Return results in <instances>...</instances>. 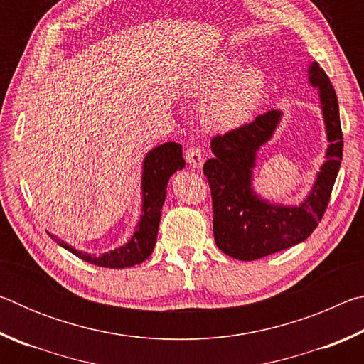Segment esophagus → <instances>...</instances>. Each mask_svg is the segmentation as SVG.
<instances>
[{"label":"esophagus","instance_id":"1","mask_svg":"<svg viewBox=\"0 0 364 364\" xmlns=\"http://www.w3.org/2000/svg\"><path fill=\"white\" fill-rule=\"evenodd\" d=\"M184 156H186V162L194 168H199L202 167V164H204V154H202L200 147L197 146H189Z\"/></svg>","mask_w":364,"mask_h":364}]
</instances>
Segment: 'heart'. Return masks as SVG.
<instances>
[{"label": "heart", "instance_id": "obj_1", "mask_svg": "<svg viewBox=\"0 0 364 364\" xmlns=\"http://www.w3.org/2000/svg\"><path fill=\"white\" fill-rule=\"evenodd\" d=\"M236 69L232 59H218L210 69L196 78L193 93H207L223 82ZM267 88V75L257 65L234 73L223 88L205 106L207 123L218 130L236 128L249 119Z\"/></svg>", "mask_w": 364, "mask_h": 364}]
</instances>
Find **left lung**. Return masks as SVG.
<instances>
[{
  "mask_svg": "<svg viewBox=\"0 0 364 364\" xmlns=\"http://www.w3.org/2000/svg\"><path fill=\"white\" fill-rule=\"evenodd\" d=\"M310 82L319 88L329 149L311 194L300 207L269 205L250 189L255 152L267 143L281 114L268 110L254 120L212 138L213 159L204 165L212 194L213 236L218 249L237 260H257L292 247L310 236L328 208L341 168L343 134L334 86L318 63Z\"/></svg>",
  "mask_w": 364,
  "mask_h": 364,
  "instance_id": "8db88e82",
  "label": "left lung"
}]
</instances>
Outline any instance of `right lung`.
I'll return each mask as SVG.
<instances>
[{"mask_svg":"<svg viewBox=\"0 0 364 364\" xmlns=\"http://www.w3.org/2000/svg\"><path fill=\"white\" fill-rule=\"evenodd\" d=\"M143 171V217L138 225L132 241L123 247L102 255H90L86 252L75 250L65 242L59 241L53 234H49L54 241L70 250L82 260L102 268H125L144 262L152 254L157 241V231L160 223V213L167 194V184L170 176L176 170L184 168V159L181 156V146L176 143H165L152 149L144 159Z\"/></svg>","mask_w":364,"mask_h":364,"instance_id":"right-lung-1","label":"right lung"}]
</instances>
